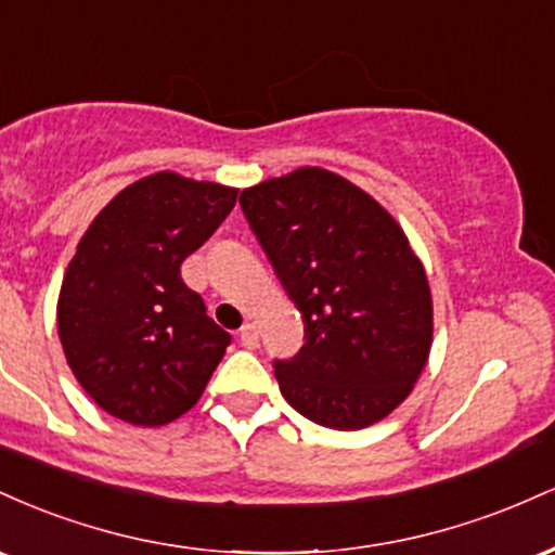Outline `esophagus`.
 I'll list each match as a JSON object with an SVG mask.
<instances>
[{"instance_id": "1", "label": "esophagus", "mask_w": 555, "mask_h": 555, "mask_svg": "<svg viewBox=\"0 0 555 555\" xmlns=\"http://www.w3.org/2000/svg\"><path fill=\"white\" fill-rule=\"evenodd\" d=\"M240 344L247 349H256L258 347V326L256 323H245L240 328Z\"/></svg>"}]
</instances>
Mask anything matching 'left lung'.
<instances>
[{
	"label": "left lung",
	"instance_id": "left-lung-1",
	"mask_svg": "<svg viewBox=\"0 0 555 555\" xmlns=\"http://www.w3.org/2000/svg\"><path fill=\"white\" fill-rule=\"evenodd\" d=\"M242 214L305 321L273 360L284 399L336 430L384 420L428 362L433 302L391 214L334 171L305 167L242 190Z\"/></svg>",
	"mask_w": 555,
	"mask_h": 555
}]
</instances>
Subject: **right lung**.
Wrapping results in <instances>:
<instances>
[{
  "instance_id": "right-lung-1",
  "label": "right lung",
  "mask_w": 555,
  "mask_h": 555,
  "mask_svg": "<svg viewBox=\"0 0 555 555\" xmlns=\"http://www.w3.org/2000/svg\"><path fill=\"white\" fill-rule=\"evenodd\" d=\"M237 190L158 171L125 188L82 234L56 305L75 378L130 425L171 423L201 399L232 336L182 282Z\"/></svg>"
}]
</instances>
